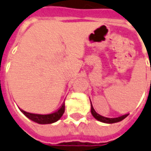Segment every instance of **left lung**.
Returning <instances> with one entry per match:
<instances>
[{
  "mask_svg": "<svg viewBox=\"0 0 151 151\" xmlns=\"http://www.w3.org/2000/svg\"><path fill=\"white\" fill-rule=\"evenodd\" d=\"M91 114L94 116L95 119H96L99 121H100V122H103V123H118V122H120V121H122L123 119H124L128 115V114H123V115H121L119 117H116V118H106L104 117V116H102L100 114H97L96 111H95V110L93 108L92 106H91Z\"/></svg>",
  "mask_w": 151,
  "mask_h": 151,
  "instance_id": "1",
  "label": "left lung"
}]
</instances>
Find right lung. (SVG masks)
Returning <instances> with one entry per match:
<instances>
[{
    "instance_id": "obj_1",
    "label": "right lung",
    "mask_w": 151,
    "mask_h": 151,
    "mask_svg": "<svg viewBox=\"0 0 151 151\" xmlns=\"http://www.w3.org/2000/svg\"><path fill=\"white\" fill-rule=\"evenodd\" d=\"M64 110H65V105H64V103H63L62 104V106L56 111L53 112L52 114H32V113L24 111L23 110H20V111L28 119H30L34 121V122H36V123H40V124H48V123H55L57 120L60 119L61 116L64 113Z\"/></svg>"
}]
</instances>
